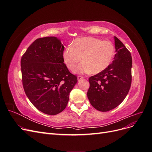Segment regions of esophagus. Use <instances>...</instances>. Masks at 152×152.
Returning a JSON list of instances; mask_svg holds the SVG:
<instances>
[{
  "mask_svg": "<svg viewBox=\"0 0 152 152\" xmlns=\"http://www.w3.org/2000/svg\"><path fill=\"white\" fill-rule=\"evenodd\" d=\"M84 77H82V76H80V75H79L77 77V79L78 80H82V79H84Z\"/></svg>",
  "mask_w": 152,
  "mask_h": 152,
  "instance_id": "34e87169",
  "label": "esophagus"
}]
</instances>
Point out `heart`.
I'll return each mask as SVG.
<instances>
[{"label": "heart", "mask_w": 152, "mask_h": 152, "mask_svg": "<svg viewBox=\"0 0 152 152\" xmlns=\"http://www.w3.org/2000/svg\"><path fill=\"white\" fill-rule=\"evenodd\" d=\"M115 55V47L110 40H102L94 37L78 38L72 45L63 50L64 62L70 70L77 73H98L111 64Z\"/></svg>", "instance_id": "b5f03b06"}]
</instances>
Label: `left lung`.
Segmentation results:
<instances>
[{"label": "left lung", "mask_w": 152, "mask_h": 152, "mask_svg": "<svg viewBox=\"0 0 152 152\" xmlns=\"http://www.w3.org/2000/svg\"><path fill=\"white\" fill-rule=\"evenodd\" d=\"M116 54L112 63L98 74L89 78L87 98L100 112L110 111L120 104L130 89L132 75L131 53L115 36Z\"/></svg>", "instance_id": "obj_1"}]
</instances>
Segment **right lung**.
<instances>
[{
  "instance_id": "obj_1",
  "label": "right lung",
  "mask_w": 152,
  "mask_h": 152,
  "mask_svg": "<svg viewBox=\"0 0 152 152\" xmlns=\"http://www.w3.org/2000/svg\"><path fill=\"white\" fill-rule=\"evenodd\" d=\"M64 46L56 37L36 39L21 59L25 93L39 111L54 115L63 111L77 77L64 63Z\"/></svg>"
}]
</instances>
